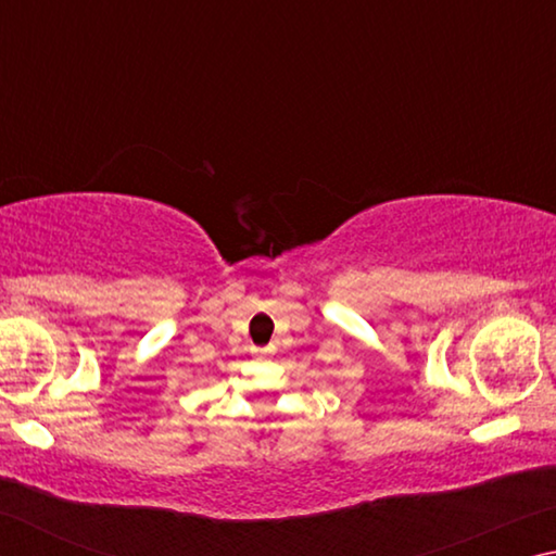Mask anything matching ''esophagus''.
I'll return each mask as SVG.
<instances>
[{"mask_svg":"<svg viewBox=\"0 0 556 556\" xmlns=\"http://www.w3.org/2000/svg\"><path fill=\"white\" fill-rule=\"evenodd\" d=\"M252 353H255L257 357H267V355L275 353V348H271V345H267V348H252Z\"/></svg>","mask_w":556,"mask_h":556,"instance_id":"obj_1","label":"esophagus"}]
</instances>
